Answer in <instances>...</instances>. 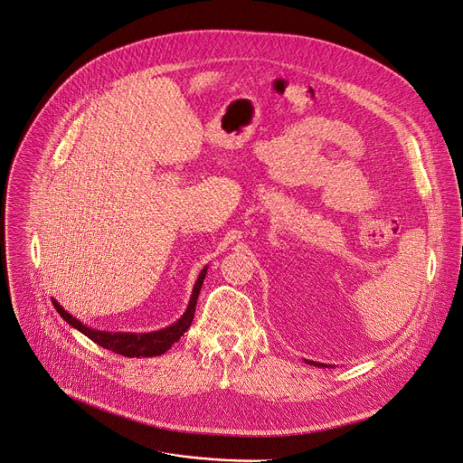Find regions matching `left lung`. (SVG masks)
Returning a JSON list of instances; mask_svg holds the SVG:
<instances>
[{"instance_id": "left-lung-1", "label": "left lung", "mask_w": 463, "mask_h": 463, "mask_svg": "<svg viewBox=\"0 0 463 463\" xmlns=\"http://www.w3.org/2000/svg\"><path fill=\"white\" fill-rule=\"evenodd\" d=\"M307 362V360H306ZM309 365H315V367H324V364H317V362H307ZM326 367H329V365H326Z\"/></svg>"}]
</instances>
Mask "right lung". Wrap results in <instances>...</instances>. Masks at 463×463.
Wrapping results in <instances>:
<instances>
[{"label": "right lung", "instance_id": "obj_1", "mask_svg": "<svg viewBox=\"0 0 463 463\" xmlns=\"http://www.w3.org/2000/svg\"><path fill=\"white\" fill-rule=\"evenodd\" d=\"M205 272L207 267L202 269L200 276L194 282L187 309L184 315L172 324L170 327H165L161 331H154V333H105V331H96L88 327L86 324H82L79 318H75L73 315H70L57 300H53L55 309L59 311V315L75 329H79L82 335H86L88 338H91L94 344H98L99 347L112 351L116 354L127 356V358H150V356H161L165 354L168 349H172V345L175 342H179V338L184 335L185 331L189 329L193 317H194V307H196V300H198V293L200 288L203 284L205 279Z\"/></svg>", "mask_w": 463, "mask_h": 463}]
</instances>
